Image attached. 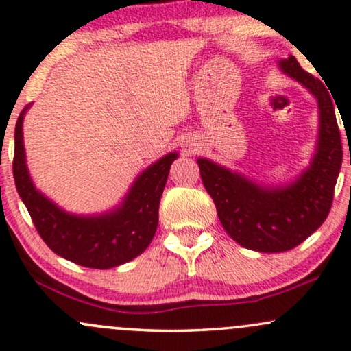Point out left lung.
Segmentation results:
<instances>
[{"label":"left lung","mask_w":351,"mask_h":351,"mask_svg":"<svg viewBox=\"0 0 351 351\" xmlns=\"http://www.w3.org/2000/svg\"><path fill=\"white\" fill-rule=\"evenodd\" d=\"M280 66L318 99L319 141L308 169L291 185L265 189L213 161L198 160L201 180L225 232L243 247L258 252L289 251L323 225L343 155L332 97L324 84L302 69L294 56L282 59Z\"/></svg>","instance_id":"8db88e82"}]
</instances>
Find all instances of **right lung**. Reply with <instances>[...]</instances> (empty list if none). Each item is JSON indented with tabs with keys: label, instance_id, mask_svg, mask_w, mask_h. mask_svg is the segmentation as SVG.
<instances>
[{
	"label": "right lung",
	"instance_id": "1",
	"mask_svg": "<svg viewBox=\"0 0 351 351\" xmlns=\"http://www.w3.org/2000/svg\"><path fill=\"white\" fill-rule=\"evenodd\" d=\"M25 110L27 107L16 123L12 172L19 196L43 241L57 256L99 270L121 265L145 251L155 237L160 199L177 153L162 156L143 171L129 190L121 208L105 215L78 217L52 204L32 184L22 138Z\"/></svg>",
	"mask_w": 351,
	"mask_h": 351
}]
</instances>
